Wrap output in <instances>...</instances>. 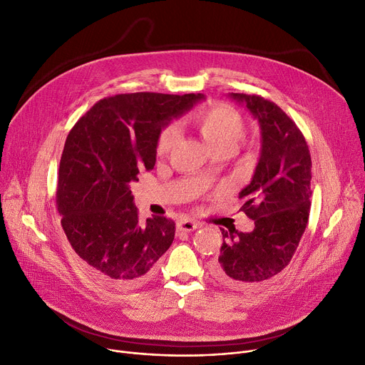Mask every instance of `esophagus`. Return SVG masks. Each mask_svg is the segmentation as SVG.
Returning a JSON list of instances; mask_svg holds the SVG:
<instances>
[{
	"label": "esophagus",
	"mask_w": 365,
	"mask_h": 365,
	"mask_svg": "<svg viewBox=\"0 0 365 365\" xmlns=\"http://www.w3.org/2000/svg\"><path fill=\"white\" fill-rule=\"evenodd\" d=\"M201 225L195 220H190V219H183L178 223V229L180 232H192L195 229H198Z\"/></svg>",
	"instance_id": "34e87169"
}]
</instances>
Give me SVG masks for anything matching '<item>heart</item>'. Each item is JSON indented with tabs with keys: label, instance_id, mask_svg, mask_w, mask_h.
<instances>
[{
	"label": "heart",
	"instance_id": "heart-1",
	"mask_svg": "<svg viewBox=\"0 0 365 365\" xmlns=\"http://www.w3.org/2000/svg\"><path fill=\"white\" fill-rule=\"evenodd\" d=\"M189 124L198 131L201 139L213 153L234 152L245 131L241 115L225 103H212L198 109L189 117ZM175 140V127L163 128L155 142L157 155L167 157Z\"/></svg>",
	"mask_w": 365,
	"mask_h": 365
}]
</instances>
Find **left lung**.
<instances>
[{
  "mask_svg": "<svg viewBox=\"0 0 365 365\" xmlns=\"http://www.w3.org/2000/svg\"><path fill=\"white\" fill-rule=\"evenodd\" d=\"M259 121L262 150L253 179L240 197L242 212L255 220L252 232L225 231L212 275L232 290L269 282L290 263L311 212L312 161L296 123L262 96L231 93Z\"/></svg>",
  "mask_w": 365,
  "mask_h": 365,
  "instance_id": "left-lung-1",
  "label": "left lung"
}]
</instances>
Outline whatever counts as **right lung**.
<instances>
[{"instance_id":"add662e5","label":"right lung","mask_w":365,"mask_h":365,"mask_svg":"<svg viewBox=\"0 0 365 365\" xmlns=\"http://www.w3.org/2000/svg\"><path fill=\"white\" fill-rule=\"evenodd\" d=\"M204 94L127 93L96 103L69 131L59 165L56 204L75 253L98 279L146 282L175 240L167 217L139 222L130 182L155 165V142L171 118Z\"/></svg>"}]
</instances>
